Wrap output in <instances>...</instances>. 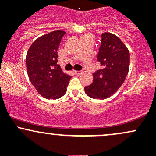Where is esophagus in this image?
I'll list each match as a JSON object with an SVG mask.
<instances>
[{
  "label": "esophagus",
  "mask_w": 156,
  "mask_h": 156,
  "mask_svg": "<svg viewBox=\"0 0 156 156\" xmlns=\"http://www.w3.org/2000/svg\"><path fill=\"white\" fill-rule=\"evenodd\" d=\"M81 73H82V71H78V70L73 71V73L76 75H80V74H81Z\"/></svg>",
  "instance_id": "1"
}]
</instances>
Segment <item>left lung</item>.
Segmentation results:
<instances>
[{"label":"left lung","mask_w":156,"mask_h":156,"mask_svg":"<svg viewBox=\"0 0 156 156\" xmlns=\"http://www.w3.org/2000/svg\"><path fill=\"white\" fill-rule=\"evenodd\" d=\"M98 61L103 69L93 73V82L84 87L93 99L103 100L114 94L125 81L129 70V51L121 39L113 34H101Z\"/></svg>","instance_id":"obj_1"}]
</instances>
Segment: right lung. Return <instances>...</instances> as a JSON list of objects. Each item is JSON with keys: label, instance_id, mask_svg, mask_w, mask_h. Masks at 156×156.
I'll return each instance as SVG.
<instances>
[{"label": "right lung", "instance_id": "right-lung-1", "mask_svg": "<svg viewBox=\"0 0 156 156\" xmlns=\"http://www.w3.org/2000/svg\"><path fill=\"white\" fill-rule=\"evenodd\" d=\"M64 31H54L36 39L26 55L28 76L39 94L47 99L64 95L71 76L57 64L58 46Z\"/></svg>", "mask_w": 156, "mask_h": 156}]
</instances>
